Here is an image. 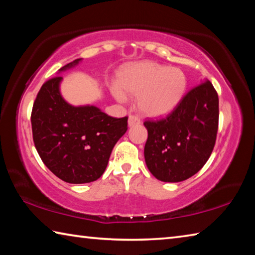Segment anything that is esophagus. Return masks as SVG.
Instances as JSON below:
<instances>
[{"mask_svg": "<svg viewBox=\"0 0 255 255\" xmlns=\"http://www.w3.org/2000/svg\"><path fill=\"white\" fill-rule=\"evenodd\" d=\"M139 124H140V118L138 117L137 115H129V119H128L129 126H135V125H139Z\"/></svg>", "mask_w": 255, "mask_h": 255, "instance_id": "obj_1", "label": "esophagus"}]
</instances>
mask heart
Listing matches in <instances>:
<instances>
[{"label":"heart","instance_id":"b5f03b06","mask_svg":"<svg viewBox=\"0 0 255 255\" xmlns=\"http://www.w3.org/2000/svg\"><path fill=\"white\" fill-rule=\"evenodd\" d=\"M187 76L180 68L144 62L123 73L119 85L122 91L138 97V107L145 115L164 116L179 105L187 90ZM118 99H124L116 92Z\"/></svg>","mask_w":255,"mask_h":255}]
</instances>
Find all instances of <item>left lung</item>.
I'll return each instance as SVG.
<instances>
[{"instance_id":"obj_1","label":"left lung","mask_w":255,"mask_h":255,"mask_svg":"<svg viewBox=\"0 0 255 255\" xmlns=\"http://www.w3.org/2000/svg\"><path fill=\"white\" fill-rule=\"evenodd\" d=\"M218 94L209 81L192 88L169 115L144 122L148 170L164 182H180L208 161L218 131Z\"/></svg>"}]
</instances>
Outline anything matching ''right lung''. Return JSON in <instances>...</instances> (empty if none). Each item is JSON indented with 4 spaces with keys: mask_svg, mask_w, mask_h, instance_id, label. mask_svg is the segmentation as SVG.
Listing matches in <instances>:
<instances>
[{
    "mask_svg": "<svg viewBox=\"0 0 255 255\" xmlns=\"http://www.w3.org/2000/svg\"><path fill=\"white\" fill-rule=\"evenodd\" d=\"M60 80L58 75L46 81L33 102V143L41 161L59 179L92 182L103 174L112 148L127 131L128 117H110L93 106H70L59 93Z\"/></svg>",
    "mask_w": 255,
    "mask_h": 255,
    "instance_id": "obj_1",
    "label": "right lung"
}]
</instances>
